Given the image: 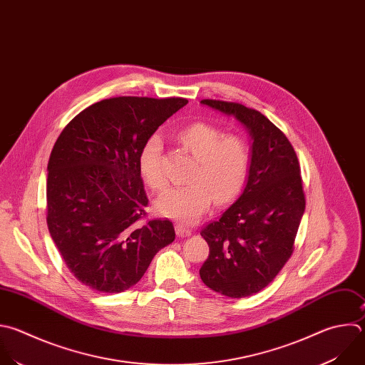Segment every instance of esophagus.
<instances>
[{
  "label": "esophagus",
  "instance_id": "esophagus-1",
  "mask_svg": "<svg viewBox=\"0 0 365 365\" xmlns=\"http://www.w3.org/2000/svg\"><path fill=\"white\" fill-rule=\"evenodd\" d=\"M175 230H176V235H178L179 237H186V236H190V235H192V229L186 227V226L182 225V223H178V225L175 226Z\"/></svg>",
  "mask_w": 365,
  "mask_h": 365
}]
</instances>
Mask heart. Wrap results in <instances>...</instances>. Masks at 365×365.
I'll return each mask as SVG.
<instances>
[{
  "label": "heart",
  "mask_w": 365,
  "mask_h": 365,
  "mask_svg": "<svg viewBox=\"0 0 365 365\" xmlns=\"http://www.w3.org/2000/svg\"><path fill=\"white\" fill-rule=\"evenodd\" d=\"M179 142L197 160L187 186L170 187L155 200V209L165 217L192 225L212 205L232 200L244 186L251 153L248 143L239 136H225L207 123H193L179 132ZM163 140L155 133L146 139L139 153V172L155 190L166 185L162 168Z\"/></svg>",
  "instance_id": "b5f03b06"
}]
</instances>
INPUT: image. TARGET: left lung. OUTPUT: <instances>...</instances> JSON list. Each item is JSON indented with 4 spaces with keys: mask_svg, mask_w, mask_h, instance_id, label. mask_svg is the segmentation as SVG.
Masks as SVG:
<instances>
[{
    "mask_svg": "<svg viewBox=\"0 0 365 365\" xmlns=\"http://www.w3.org/2000/svg\"><path fill=\"white\" fill-rule=\"evenodd\" d=\"M235 117L251 136V165L240 196L200 235L209 257L199 274L203 284L229 298L264 289L294 251L305 212L301 169L287 136L262 113L237 103L202 100Z\"/></svg>",
    "mask_w": 365,
    "mask_h": 365,
    "instance_id": "left-lung-1",
    "label": "left lung"
}]
</instances>
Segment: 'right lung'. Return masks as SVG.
I'll list each match as a JSON object with an SVG mask.
<instances>
[{
    "label": "right lung",
    "instance_id": "1",
    "mask_svg": "<svg viewBox=\"0 0 365 365\" xmlns=\"http://www.w3.org/2000/svg\"><path fill=\"white\" fill-rule=\"evenodd\" d=\"M186 98L114 97L78 113L47 166V225L67 268L104 294L136 285L175 240L170 220L142 222L148 196L139 153Z\"/></svg>",
    "mask_w": 365,
    "mask_h": 365
}]
</instances>
